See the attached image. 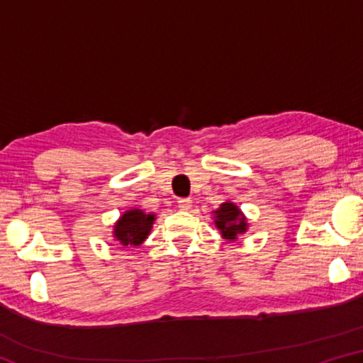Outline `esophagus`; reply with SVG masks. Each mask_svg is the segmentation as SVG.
Here are the masks:
<instances>
[{
	"label": "esophagus",
	"mask_w": 363,
	"mask_h": 363,
	"mask_svg": "<svg viewBox=\"0 0 363 363\" xmlns=\"http://www.w3.org/2000/svg\"><path fill=\"white\" fill-rule=\"evenodd\" d=\"M177 206H179V210L187 211V210H190V208H192V201H190L189 199H179V200H177Z\"/></svg>",
	"instance_id": "esophagus-1"
}]
</instances>
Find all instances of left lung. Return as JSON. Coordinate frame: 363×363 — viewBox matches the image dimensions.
<instances>
[{"mask_svg":"<svg viewBox=\"0 0 363 363\" xmlns=\"http://www.w3.org/2000/svg\"><path fill=\"white\" fill-rule=\"evenodd\" d=\"M214 213V224H216L218 229L223 233L225 240H237V237L240 233H245L248 229L247 218L243 216L235 203H230V201H225V203L220 205Z\"/></svg>","mask_w":363,"mask_h":363,"instance_id":"8db88e82","label":"left lung"}]
</instances>
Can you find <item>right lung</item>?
Instances as JSON below:
<instances>
[{
	"label": "right lung",
	"instance_id": "right-lung-1",
	"mask_svg": "<svg viewBox=\"0 0 363 363\" xmlns=\"http://www.w3.org/2000/svg\"><path fill=\"white\" fill-rule=\"evenodd\" d=\"M155 214H145L143 210L123 213V216L113 225V237L123 247H139L152 230Z\"/></svg>",
	"mask_w": 363,
	"mask_h": 363
}]
</instances>
